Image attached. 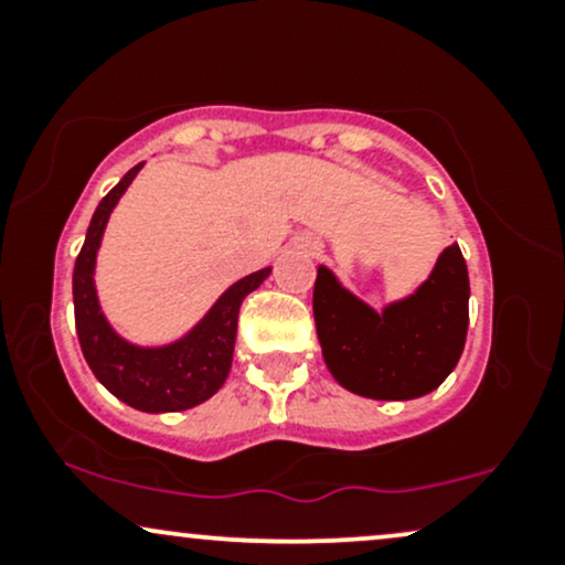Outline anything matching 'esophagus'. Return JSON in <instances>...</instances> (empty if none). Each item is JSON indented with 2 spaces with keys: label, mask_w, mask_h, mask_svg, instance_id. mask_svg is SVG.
Listing matches in <instances>:
<instances>
[{
  "label": "esophagus",
  "mask_w": 565,
  "mask_h": 565,
  "mask_svg": "<svg viewBox=\"0 0 565 565\" xmlns=\"http://www.w3.org/2000/svg\"><path fill=\"white\" fill-rule=\"evenodd\" d=\"M308 249H310V252H316V246H313V244H310V246H308Z\"/></svg>",
  "instance_id": "1"
}]
</instances>
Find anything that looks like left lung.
<instances>
[{
	"label": "left lung",
	"instance_id": "8db88e82",
	"mask_svg": "<svg viewBox=\"0 0 565 565\" xmlns=\"http://www.w3.org/2000/svg\"><path fill=\"white\" fill-rule=\"evenodd\" d=\"M470 278L457 244L446 246L412 295L382 305L355 297L319 265L313 316L327 369L342 387L374 401L427 395L457 366L468 337Z\"/></svg>",
	"mask_w": 565,
	"mask_h": 565
}]
</instances>
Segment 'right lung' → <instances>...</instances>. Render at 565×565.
<instances>
[{
	"label": "right lung",
	"mask_w": 565,
	"mask_h": 565,
	"mask_svg": "<svg viewBox=\"0 0 565 565\" xmlns=\"http://www.w3.org/2000/svg\"><path fill=\"white\" fill-rule=\"evenodd\" d=\"M142 164L146 161L135 164L103 196L89 220L87 238L74 265L76 334L97 382L116 398L148 414L185 412V408L204 404L223 387L233 364L238 308L244 297L270 276V268L255 270L231 284L183 337L167 345H138L116 332L97 300L95 265L108 217Z\"/></svg>",
	"instance_id": "add662e5"
}]
</instances>
